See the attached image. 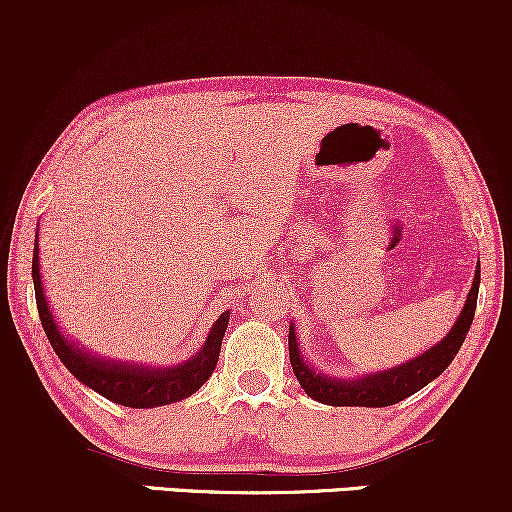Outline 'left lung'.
<instances>
[{"instance_id": "8db88e82", "label": "left lung", "mask_w": 512, "mask_h": 512, "mask_svg": "<svg viewBox=\"0 0 512 512\" xmlns=\"http://www.w3.org/2000/svg\"><path fill=\"white\" fill-rule=\"evenodd\" d=\"M479 264L474 272L472 289L467 293V301L460 317L455 320L452 330L445 334L436 346L424 351L421 356L411 358V361L395 366L383 373H370L363 378L342 380V378H327V375L315 373L308 366V361L301 356V346L296 342V330H289V358L293 373H296L298 383L305 390V395L313 397L315 402L330 404V407H390V404L402 402L421 387H426L431 380H436L445 368L450 366L452 358L457 356L460 346L467 337L469 327H472L474 310H477L479 296Z\"/></svg>"}]
</instances>
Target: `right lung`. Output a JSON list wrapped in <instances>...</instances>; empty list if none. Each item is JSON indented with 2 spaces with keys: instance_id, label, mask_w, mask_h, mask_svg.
I'll return each instance as SVG.
<instances>
[{
  "instance_id": "right-lung-1",
  "label": "right lung",
  "mask_w": 512,
  "mask_h": 512,
  "mask_svg": "<svg viewBox=\"0 0 512 512\" xmlns=\"http://www.w3.org/2000/svg\"><path fill=\"white\" fill-rule=\"evenodd\" d=\"M33 286H35V303H38L40 325L48 334L52 349L60 356V361L69 368L79 383H84L98 395H103L110 402L122 404L132 409H154L163 404L180 402V399L195 395L214 373L219 363V351L223 334H226L231 313H223L211 327L207 342L197 351L190 361H182L170 368H149L139 363L125 361H105L88 351L79 349L74 342H69L67 334L60 332L52 310L45 298L43 281H40V264H38V240L33 248Z\"/></svg>"
}]
</instances>
